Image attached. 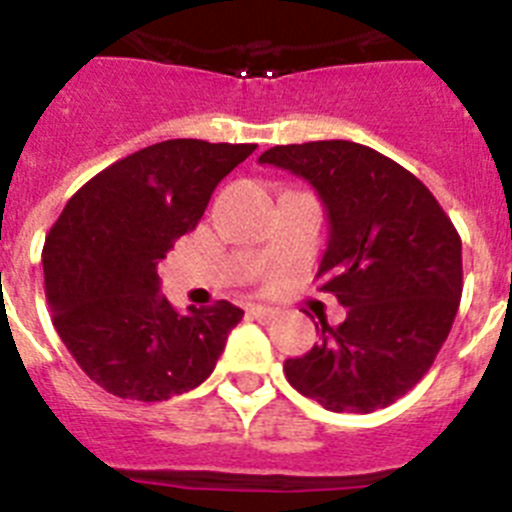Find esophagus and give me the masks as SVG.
Masks as SVG:
<instances>
[{
	"label": "esophagus",
	"mask_w": 512,
	"mask_h": 512,
	"mask_svg": "<svg viewBox=\"0 0 512 512\" xmlns=\"http://www.w3.org/2000/svg\"><path fill=\"white\" fill-rule=\"evenodd\" d=\"M248 312H251L256 320H261V323H269V320L277 318L279 310H274V307H266V305H251L248 307Z\"/></svg>",
	"instance_id": "1"
}]
</instances>
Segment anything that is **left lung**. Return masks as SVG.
Wrapping results in <instances>:
<instances>
[{"label": "left lung", "instance_id": "8db88e82", "mask_svg": "<svg viewBox=\"0 0 512 512\" xmlns=\"http://www.w3.org/2000/svg\"><path fill=\"white\" fill-rule=\"evenodd\" d=\"M302 176L328 210L320 292L348 307L284 374L333 413H374L408 395L449 338L461 300V238L431 189L351 140L274 146L259 156Z\"/></svg>", "mask_w": 512, "mask_h": 512}]
</instances>
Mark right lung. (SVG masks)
Wrapping results in <instances>:
<instances>
[{"label": "right lung", "instance_id": "1", "mask_svg": "<svg viewBox=\"0 0 512 512\" xmlns=\"http://www.w3.org/2000/svg\"><path fill=\"white\" fill-rule=\"evenodd\" d=\"M253 143L176 138L120 158L66 202L43 246L45 297L69 354L122 400L200 387L243 310L225 300L176 312L158 261L192 233L212 192Z\"/></svg>", "mask_w": 512, "mask_h": 512}]
</instances>
